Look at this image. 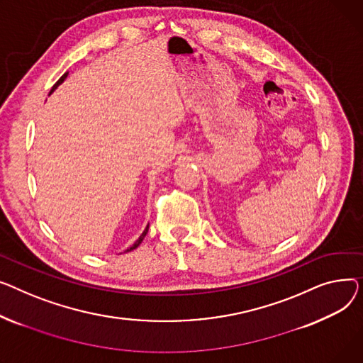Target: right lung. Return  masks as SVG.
Segmentation results:
<instances>
[{
	"label": "right lung",
	"mask_w": 363,
	"mask_h": 363,
	"mask_svg": "<svg viewBox=\"0 0 363 363\" xmlns=\"http://www.w3.org/2000/svg\"><path fill=\"white\" fill-rule=\"evenodd\" d=\"M66 77H67V73H64V74H62V76H61V77H60V79L57 80V83L54 84V86H52V89H51V92H54V89H57V86H58V84H60V83H62V80H64V79H66ZM51 92H50V94H51ZM147 228H149V227H146V228H145V231H143V233L140 234V238H139V239H138V240H136V242L133 243V246H130V247H129V249H127L125 252H130V250L136 249V247H138V246H139V245L142 243V240L145 239V236H146V233H147Z\"/></svg>",
	"instance_id": "right-lung-1"
}]
</instances>
